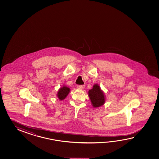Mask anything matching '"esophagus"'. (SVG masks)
Listing matches in <instances>:
<instances>
[{"instance_id": "esophagus-1", "label": "esophagus", "mask_w": 159, "mask_h": 159, "mask_svg": "<svg viewBox=\"0 0 159 159\" xmlns=\"http://www.w3.org/2000/svg\"><path fill=\"white\" fill-rule=\"evenodd\" d=\"M77 88L80 89H83L84 88V85H77Z\"/></svg>"}]
</instances>
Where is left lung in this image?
Returning <instances> with one entry per match:
<instances>
[{"label":"left lung","mask_w":159,"mask_h":159,"mask_svg":"<svg viewBox=\"0 0 159 159\" xmlns=\"http://www.w3.org/2000/svg\"><path fill=\"white\" fill-rule=\"evenodd\" d=\"M89 97L90 99L91 104L94 107H99L105 103V95L99 84H95L93 89L88 91Z\"/></svg>","instance_id":"left-lung-1"}]
</instances>
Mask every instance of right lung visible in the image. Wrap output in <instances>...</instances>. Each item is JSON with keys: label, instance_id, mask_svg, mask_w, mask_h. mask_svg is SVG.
I'll use <instances>...</instances> for the list:
<instances>
[{"label": "right lung", "instance_id": "obj_1", "mask_svg": "<svg viewBox=\"0 0 159 159\" xmlns=\"http://www.w3.org/2000/svg\"><path fill=\"white\" fill-rule=\"evenodd\" d=\"M70 88H68L65 85H64L62 87L60 88L58 91L57 94L58 98L60 101L64 100L65 98L67 97V95L70 92Z\"/></svg>", "mask_w": 159, "mask_h": 159}]
</instances>
